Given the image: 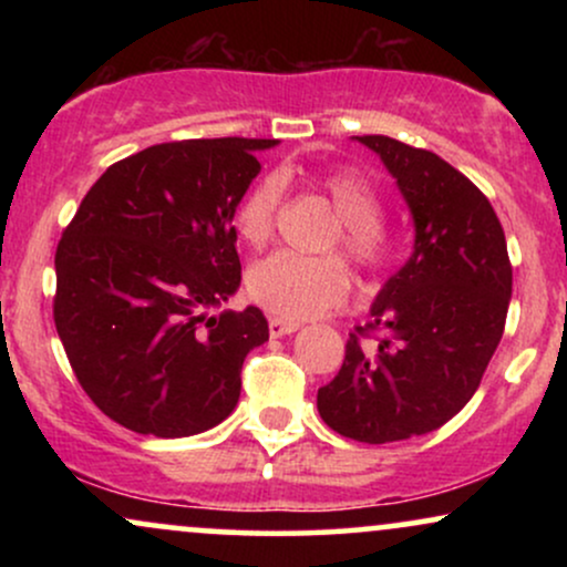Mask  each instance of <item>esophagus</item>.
I'll use <instances>...</instances> for the list:
<instances>
[{
	"label": "esophagus",
	"mask_w": 567,
	"mask_h": 567,
	"mask_svg": "<svg viewBox=\"0 0 567 567\" xmlns=\"http://www.w3.org/2000/svg\"><path fill=\"white\" fill-rule=\"evenodd\" d=\"M298 324L296 322H288V320H277V317H271L269 320V333L271 338H282V336H290L296 333Z\"/></svg>",
	"instance_id": "34e87169"
}]
</instances>
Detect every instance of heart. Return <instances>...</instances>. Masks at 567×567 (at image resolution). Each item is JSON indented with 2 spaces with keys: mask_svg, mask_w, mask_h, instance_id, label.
Segmentation results:
<instances>
[{
  "mask_svg": "<svg viewBox=\"0 0 567 567\" xmlns=\"http://www.w3.org/2000/svg\"><path fill=\"white\" fill-rule=\"evenodd\" d=\"M317 186L338 213V226L330 234L328 250L341 247L360 269H381L392 250V239L381 224L383 202L375 186L351 167L324 173ZM279 202L282 181L277 175H266L245 194L234 224L247 245L264 247L269 243ZM245 288L247 296L277 320L303 322L347 301L351 277L341 256L306 258L296 252H275L250 266Z\"/></svg>",
  "mask_w": 567,
  "mask_h": 567,
  "instance_id": "1",
  "label": "heart"
}]
</instances>
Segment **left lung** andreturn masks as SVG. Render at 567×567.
Listing matches in <instances>:
<instances>
[{
	"label": "left lung",
	"mask_w": 567,
	"mask_h": 567,
	"mask_svg": "<svg viewBox=\"0 0 567 567\" xmlns=\"http://www.w3.org/2000/svg\"><path fill=\"white\" fill-rule=\"evenodd\" d=\"M396 178L415 224L413 256L354 328L338 375L317 392L322 421L383 445L434 432L472 394L504 336L512 264L493 205L464 173L426 148L357 135ZM373 334L377 349L361 338Z\"/></svg>",
	"instance_id": "8db88e82"
}]
</instances>
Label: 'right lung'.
Segmentation results:
<instances>
[{"label": "right lung", "mask_w": 567, "mask_h": 567, "mask_svg": "<svg viewBox=\"0 0 567 567\" xmlns=\"http://www.w3.org/2000/svg\"><path fill=\"white\" fill-rule=\"evenodd\" d=\"M269 138L157 143L114 162L55 250L53 317L76 381L130 432L188 437L231 413L264 311H220L243 279L239 199Z\"/></svg>", "instance_id": "1"}]
</instances>
